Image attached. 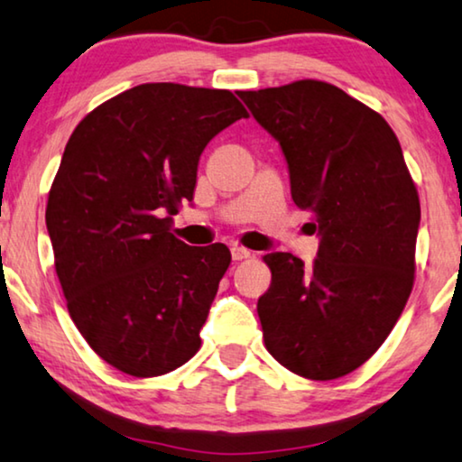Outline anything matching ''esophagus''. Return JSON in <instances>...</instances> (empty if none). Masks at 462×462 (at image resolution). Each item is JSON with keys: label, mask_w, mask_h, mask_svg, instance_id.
Masks as SVG:
<instances>
[{"label": "esophagus", "mask_w": 462, "mask_h": 462, "mask_svg": "<svg viewBox=\"0 0 462 462\" xmlns=\"http://www.w3.org/2000/svg\"><path fill=\"white\" fill-rule=\"evenodd\" d=\"M251 257V251L249 249H245V246H240V245H234L232 246V259L234 261H245V259H249Z\"/></svg>", "instance_id": "34e87169"}]
</instances>
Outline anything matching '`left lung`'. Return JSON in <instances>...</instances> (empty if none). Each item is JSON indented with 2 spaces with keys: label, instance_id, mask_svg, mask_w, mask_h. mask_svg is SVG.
<instances>
[{
  "label": "left lung",
  "instance_id": "left-lung-1",
  "mask_svg": "<svg viewBox=\"0 0 462 462\" xmlns=\"http://www.w3.org/2000/svg\"><path fill=\"white\" fill-rule=\"evenodd\" d=\"M280 143L297 208L311 211V267L270 253L257 313L265 348L307 380H336L396 326L415 282L421 205L401 143L380 114L321 80L238 91Z\"/></svg>",
  "mask_w": 462,
  "mask_h": 462
}]
</instances>
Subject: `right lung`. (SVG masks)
<instances>
[{
	"label": "right lung",
	"mask_w": 462,
	"mask_h": 462,
	"mask_svg": "<svg viewBox=\"0 0 462 462\" xmlns=\"http://www.w3.org/2000/svg\"><path fill=\"white\" fill-rule=\"evenodd\" d=\"M246 109L230 91L147 82L87 114L47 199L55 273L82 338L112 367L155 377L187 363L228 246H189L171 216L192 201L208 143Z\"/></svg>",
	"instance_id": "right-lung-1"
}]
</instances>
